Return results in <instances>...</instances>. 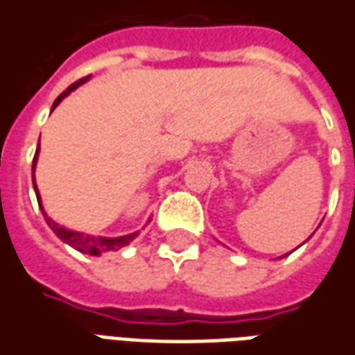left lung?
<instances>
[{"instance_id":"1","label":"left lung","mask_w":355,"mask_h":355,"mask_svg":"<svg viewBox=\"0 0 355 355\" xmlns=\"http://www.w3.org/2000/svg\"><path fill=\"white\" fill-rule=\"evenodd\" d=\"M292 252H294V250H292ZM286 255H290V252H288V254H284V255H281V257H279V259H282V257H286Z\"/></svg>"}]
</instances>
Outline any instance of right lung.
<instances>
[{
  "mask_svg": "<svg viewBox=\"0 0 355 355\" xmlns=\"http://www.w3.org/2000/svg\"><path fill=\"white\" fill-rule=\"evenodd\" d=\"M90 76H86V78H80L78 83L71 84L69 88H67L55 101H53V107L51 111L61 103V101L65 100L67 96L74 92L78 86H83L86 80H88ZM38 153H40V146L38 150H36V155H34V161H32V173L36 169V163H38ZM34 182V192H36V198H38V205L40 209H42V215H44V219L46 223L49 225V229L53 230L57 234V238H61L65 244H69L71 248L74 250H78V252H83V254H88V255H101L105 254V252H117L121 248L128 246L136 236H138V232H132V234H125V236H115V238H107V236H92V234H84V232H76V230H69L65 227H59L55 220L49 217L46 209H44V205H42V198H40V192H38V186H36V178L32 180Z\"/></svg>",
  "mask_w": 355,
  "mask_h": 355,
  "instance_id": "obj_1",
  "label": "right lung"
}]
</instances>
